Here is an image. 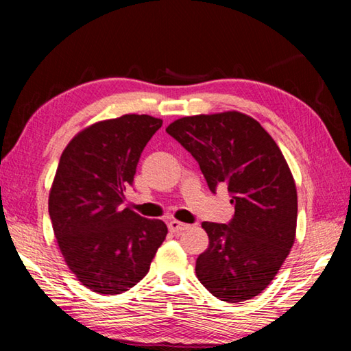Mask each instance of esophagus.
Returning <instances> with one entry per match:
<instances>
[{
    "label": "esophagus",
    "mask_w": 351,
    "mask_h": 351,
    "mask_svg": "<svg viewBox=\"0 0 351 351\" xmlns=\"http://www.w3.org/2000/svg\"><path fill=\"white\" fill-rule=\"evenodd\" d=\"M169 229H170V232L180 234V232H182V230L189 229V224L181 223V221H176V219H173V221L169 223Z\"/></svg>",
    "instance_id": "1"
}]
</instances>
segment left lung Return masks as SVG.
<instances>
[{
	"instance_id": "left-lung-1",
	"label": "left lung",
	"mask_w": 351,
	"mask_h": 351,
	"mask_svg": "<svg viewBox=\"0 0 351 351\" xmlns=\"http://www.w3.org/2000/svg\"><path fill=\"white\" fill-rule=\"evenodd\" d=\"M197 159L210 192L226 184L235 213L228 224L204 221L209 247L197 277L217 299L237 304L258 295L294 245L297 190L280 148L239 111L178 119L165 128Z\"/></svg>"
}]
</instances>
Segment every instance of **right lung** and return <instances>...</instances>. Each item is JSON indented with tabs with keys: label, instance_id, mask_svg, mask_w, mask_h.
Segmentation results:
<instances>
[{
	"label": "right lung",
	"instance_id": "right-lung-1",
	"mask_svg": "<svg viewBox=\"0 0 351 351\" xmlns=\"http://www.w3.org/2000/svg\"><path fill=\"white\" fill-rule=\"evenodd\" d=\"M161 125L147 114L102 121L62 153L49 192L52 229L71 272L97 294H121L141 282L167 235L161 219L122 207L141 153Z\"/></svg>",
	"mask_w": 351,
	"mask_h": 351
}]
</instances>
